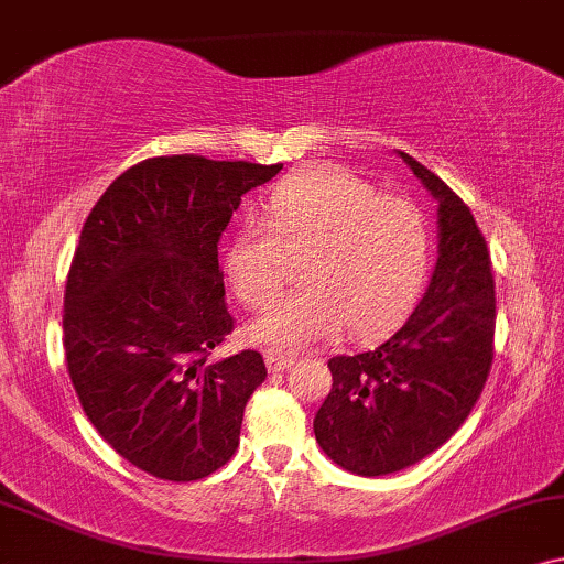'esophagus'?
<instances>
[{
  "mask_svg": "<svg viewBox=\"0 0 564 564\" xmlns=\"http://www.w3.org/2000/svg\"><path fill=\"white\" fill-rule=\"evenodd\" d=\"M293 362H296V358H291V355H281V352H273V350L265 352V365H268V370H271V372L289 370Z\"/></svg>",
  "mask_w": 564,
  "mask_h": 564,
  "instance_id": "34e87169",
  "label": "esophagus"
}]
</instances>
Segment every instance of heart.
<instances>
[{
  "label": "heart",
  "instance_id": "heart-1",
  "mask_svg": "<svg viewBox=\"0 0 564 564\" xmlns=\"http://www.w3.org/2000/svg\"><path fill=\"white\" fill-rule=\"evenodd\" d=\"M301 260V289L252 322L250 337L301 350L339 335L370 339L399 327L424 289L432 229L422 206L388 196L355 173L314 165L281 181L265 217L229 242L225 273L235 296L263 306Z\"/></svg>",
  "mask_w": 564,
  "mask_h": 564
}]
</instances>
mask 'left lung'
<instances>
[{"mask_svg":"<svg viewBox=\"0 0 564 564\" xmlns=\"http://www.w3.org/2000/svg\"><path fill=\"white\" fill-rule=\"evenodd\" d=\"M437 199L440 256L406 324L376 350L329 360L332 391L314 434L332 463L365 478L399 473L459 430L494 365L496 283L467 204L401 153Z\"/></svg>","mask_w":564,"mask_h":564,"instance_id":"left-lung-1","label":"left lung"}]
</instances>
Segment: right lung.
<instances>
[{"mask_svg":"<svg viewBox=\"0 0 564 564\" xmlns=\"http://www.w3.org/2000/svg\"><path fill=\"white\" fill-rule=\"evenodd\" d=\"M283 163L148 158L84 221L63 296L68 376L105 442L161 480L219 470L240 444L263 355L212 358L235 329L219 237Z\"/></svg>","mask_w":564,"mask_h":564,"instance_id":"right-lung-1","label":"right lung"}]
</instances>
